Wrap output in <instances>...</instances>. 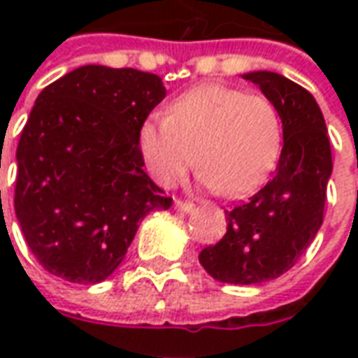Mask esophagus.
<instances>
[{
  "mask_svg": "<svg viewBox=\"0 0 358 358\" xmlns=\"http://www.w3.org/2000/svg\"><path fill=\"white\" fill-rule=\"evenodd\" d=\"M176 209L180 210V213H194L195 210V205L194 203H189V201H182V199H176Z\"/></svg>",
  "mask_w": 358,
  "mask_h": 358,
  "instance_id": "1",
  "label": "esophagus"
}]
</instances>
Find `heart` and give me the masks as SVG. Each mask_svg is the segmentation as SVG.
I'll use <instances>...</instances> for the list:
<instances>
[{"label": "heart", "mask_w": 358, "mask_h": 358, "mask_svg": "<svg viewBox=\"0 0 358 358\" xmlns=\"http://www.w3.org/2000/svg\"><path fill=\"white\" fill-rule=\"evenodd\" d=\"M140 149L161 184H176L195 163L199 180L224 197L253 192L280 155L282 120L266 95L207 82L174 97L166 117L149 115Z\"/></svg>", "instance_id": "b5f03b06"}]
</instances>
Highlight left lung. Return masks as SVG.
Masks as SVG:
<instances>
[{"label": "left lung", "instance_id": "obj_1", "mask_svg": "<svg viewBox=\"0 0 358 358\" xmlns=\"http://www.w3.org/2000/svg\"><path fill=\"white\" fill-rule=\"evenodd\" d=\"M276 105L284 148L276 172L248 201L226 210L222 240L199 263L224 284H263L292 268L324 218L331 149L322 110L307 90L270 71L243 74Z\"/></svg>", "mask_w": 358, "mask_h": 358}]
</instances>
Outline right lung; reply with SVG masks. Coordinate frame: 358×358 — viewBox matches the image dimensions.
Wrapping results in <instances>:
<instances>
[{
	"label": "right lung",
	"mask_w": 358,
	"mask_h": 358,
	"mask_svg": "<svg viewBox=\"0 0 358 358\" xmlns=\"http://www.w3.org/2000/svg\"><path fill=\"white\" fill-rule=\"evenodd\" d=\"M164 95L157 74L103 65L74 69L40 92L17 148L15 213L50 274L103 282L141 218L172 205L143 172L138 138Z\"/></svg>",
	"instance_id": "1"
}]
</instances>
